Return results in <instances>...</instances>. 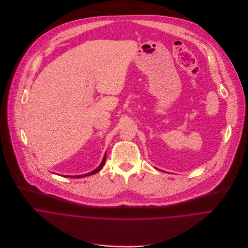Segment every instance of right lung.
<instances>
[{
	"instance_id": "1",
	"label": "right lung",
	"mask_w": 248,
	"mask_h": 248,
	"mask_svg": "<svg viewBox=\"0 0 248 248\" xmlns=\"http://www.w3.org/2000/svg\"><path fill=\"white\" fill-rule=\"evenodd\" d=\"M105 161H106V154H105V155H104V157H103V160H102V162L100 163V165L95 169V170H93V171H92V172H90V173H88V174H86V175H80V176H70V177H88V176H92V175H93V174H96L98 171H100L101 170V168L103 167V165L105 164Z\"/></svg>"
}]
</instances>
